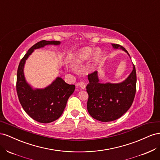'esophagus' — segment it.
Returning <instances> with one entry per match:
<instances>
[{
  "label": "esophagus",
  "instance_id": "34e87169",
  "mask_svg": "<svg viewBox=\"0 0 160 160\" xmlns=\"http://www.w3.org/2000/svg\"><path fill=\"white\" fill-rule=\"evenodd\" d=\"M78 85H79V86L80 87V88L82 89H85V83L83 81H81V82H79V83H78Z\"/></svg>",
  "mask_w": 160,
  "mask_h": 160
}]
</instances>
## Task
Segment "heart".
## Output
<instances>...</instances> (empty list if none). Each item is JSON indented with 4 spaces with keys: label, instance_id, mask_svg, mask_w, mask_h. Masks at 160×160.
<instances>
[{
    "label": "heart",
    "instance_id": "obj_1",
    "mask_svg": "<svg viewBox=\"0 0 160 160\" xmlns=\"http://www.w3.org/2000/svg\"><path fill=\"white\" fill-rule=\"evenodd\" d=\"M100 54L97 50H93L91 48H85L83 50H81L80 52L77 53L75 59H74V64L75 65H79L83 63V62L88 61L91 57H94V59H98L99 57Z\"/></svg>",
    "mask_w": 160,
    "mask_h": 160
}]
</instances>
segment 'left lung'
Listing matches in <instances>:
<instances>
[{
	"label": "left lung",
	"mask_w": 160,
	"mask_h": 160,
	"mask_svg": "<svg viewBox=\"0 0 160 160\" xmlns=\"http://www.w3.org/2000/svg\"><path fill=\"white\" fill-rule=\"evenodd\" d=\"M114 49H122L129 54L124 47L111 44ZM89 83L87 85L89 95L88 110L92 118L102 122L117 119L127 112L132 106L136 91V71L133 70L128 78L118 83H101L98 71L88 75Z\"/></svg>",
	"instance_id": "left-lung-1"
}]
</instances>
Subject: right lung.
I'll use <instances>...</instances> for the list:
<instances>
[{"label": "right lung", "mask_w": 160, "mask_h": 160, "mask_svg": "<svg viewBox=\"0 0 160 160\" xmlns=\"http://www.w3.org/2000/svg\"><path fill=\"white\" fill-rule=\"evenodd\" d=\"M60 41H41L31 47L19 63L17 70V92L23 109L34 120L48 123L59 119L66 107L67 100L73 93L75 85L66 83L57 77L52 83L44 89H33L24 75L26 60L35 49L46 45H59Z\"/></svg>", "instance_id": "obj_1"}]
</instances>
